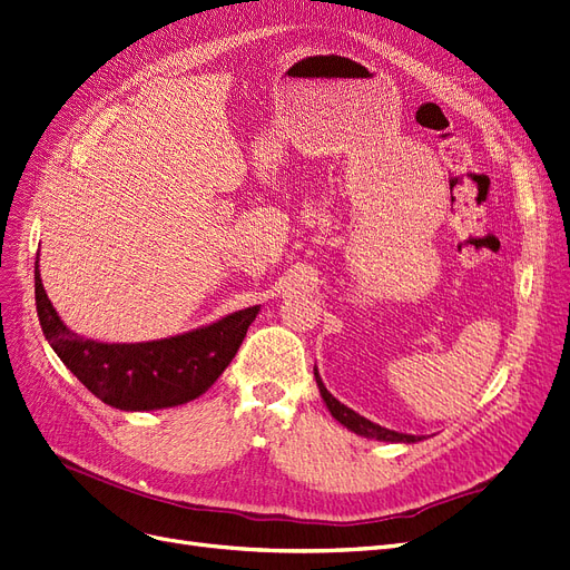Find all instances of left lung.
<instances>
[{
  "label": "left lung",
  "instance_id": "obj_1",
  "mask_svg": "<svg viewBox=\"0 0 570 570\" xmlns=\"http://www.w3.org/2000/svg\"><path fill=\"white\" fill-rule=\"evenodd\" d=\"M314 377H317L320 392H322V396H324V402H326L331 415H333L335 420H338V423H343L347 430H352V432H356V434L371 436V439H381V441H406V444H413V441H417L413 434H399V432H394V430H387V428H381V425L371 423V420H366V417L360 415V413H354L352 409H347L345 404H341L338 399H335V396L324 387V383H322V377H320L317 371H314Z\"/></svg>",
  "mask_w": 570,
  "mask_h": 570
}]
</instances>
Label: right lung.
Masks as SVG:
<instances>
[{"mask_svg": "<svg viewBox=\"0 0 570 570\" xmlns=\"http://www.w3.org/2000/svg\"><path fill=\"white\" fill-rule=\"evenodd\" d=\"M37 317L47 341L77 377L100 402L119 411H155L193 402L218 381L235 360L258 305L189 331L176 338L153 343H96L72 333L60 322L35 263Z\"/></svg>", "mask_w": 570, "mask_h": 570, "instance_id": "right-lung-1", "label": "right lung"}]
</instances>
